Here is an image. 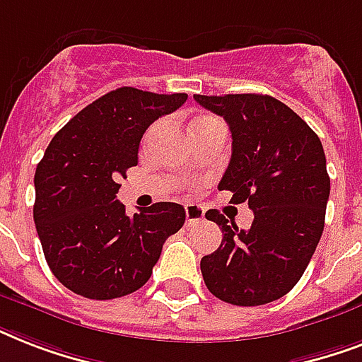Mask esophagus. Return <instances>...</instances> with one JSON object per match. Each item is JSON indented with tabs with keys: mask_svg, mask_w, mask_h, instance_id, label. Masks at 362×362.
I'll list each match as a JSON object with an SVG mask.
<instances>
[{
	"mask_svg": "<svg viewBox=\"0 0 362 362\" xmlns=\"http://www.w3.org/2000/svg\"><path fill=\"white\" fill-rule=\"evenodd\" d=\"M184 209H186V226H197L199 221L203 220L204 210L201 204L186 203L184 204Z\"/></svg>",
	"mask_w": 362,
	"mask_h": 362,
	"instance_id": "34e87169",
	"label": "esophagus"
}]
</instances>
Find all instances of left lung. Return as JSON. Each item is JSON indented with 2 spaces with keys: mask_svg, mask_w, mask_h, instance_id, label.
<instances>
[{
  "mask_svg": "<svg viewBox=\"0 0 362 362\" xmlns=\"http://www.w3.org/2000/svg\"><path fill=\"white\" fill-rule=\"evenodd\" d=\"M223 116L233 136L220 189L253 210L244 231L218 210L206 220L223 233L220 247L201 259L209 291L223 303L261 306L295 287L321 238L331 193L320 136L278 99L261 93L193 95Z\"/></svg>",
  "mask_w": 362,
  "mask_h": 362,
  "instance_id": "obj_1",
  "label": "left lung"
}]
</instances>
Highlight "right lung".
Segmentation results:
<instances>
[{
    "mask_svg": "<svg viewBox=\"0 0 362 362\" xmlns=\"http://www.w3.org/2000/svg\"><path fill=\"white\" fill-rule=\"evenodd\" d=\"M186 99L118 88L82 109L48 144L33 180V220L52 274L76 295L109 300L136 291L165 240L184 226L182 204L156 203L127 216L116 193L139 161L144 131Z\"/></svg>",
    "mask_w": 362,
    "mask_h": 362,
    "instance_id": "obj_1",
    "label": "right lung"
}]
</instances>
